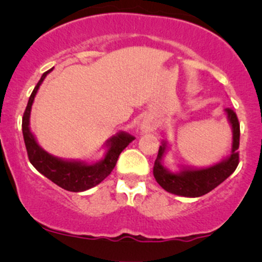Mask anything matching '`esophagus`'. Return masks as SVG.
Segmentation results:
<instances>
[{"mask_svg":"<svg viewBox=\"0 0 262 262\" xmlns=\"http://www.w3.org/2000/svg\"><path fill=\"white\" fill-rule=\"evenodd\" d=\"M141 129L145 132H148V130H150V129H152V125L150 124L149 122H143V124H141Z\"/></svg>","mask_w":262,"mask_h":262,"instance_id":"1","label":"esophagus"}]
</instances>
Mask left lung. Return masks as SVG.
I'll list each match as a JSON object with an SVG mask.
<instances>
[{
	"label": "left lung",
	"mask_w": 262,
	"mask_h": 262,
	"mask_svg": "<svg viewBox=\"0 0 262 262\" xmlns=\"http://www.w3.org/2000/svg\"><path fill=\"white\" fill-rule=\"evenodd\" d=\"M231 128H233V148L229 158L225 159L214 166L200 170H185L180 173H172L162 166L161 159L166 150V143L160 145L154 164L155 180L162 188L167 192L183 197H201L208 193L227 180L235 171L239 165V143H240V124L237 121L236 113L231 108H227Z\"/></svg>",
	"instance_id": "1"
}]
</instances>
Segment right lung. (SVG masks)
Wrapping results in <instances>:
<instances>
[{
  "mask_svg": "<svg viewBox=\"0 0 262 262\" xmlns=\"http://www.w3.org/2000/svg\"><path fill=\"white\" fill-rule=\"evenodd\" d=\"M52 70L47 71L40 77L37 86L33 90L31 97L28 100L25 113L22 119V132L25 138V144L27 149L28 159L33 166L37 169L41 175L53 181L59 187L71 192H81L98 185L103 181L106 177L112 172L118 160L119 154L129 145L130 141L134 140V137L127 133H118L116 137L111 138L108 144V150L104 155L103 160L95 165H86L82 162L76 161H65L61 159L54 158L47 151H44L38 145L34 135L29 129V116H31L32 103L34 101L35 95L39 86L41 85L43 80Z\"/></svg>",
  "mask_w": 262,
  "mask_h": 262,
  "instance_id": "1",
  "label": "right lung"
}]
</instances>
